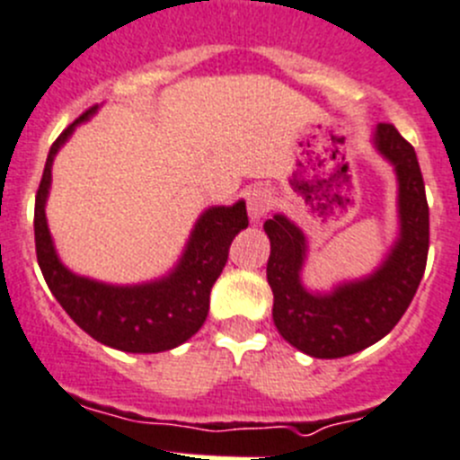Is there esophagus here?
<instances>
[{
  "instance_id": "esophagus-1",
  "label": "esophagus",
  "mask_w": 460,
  "mask_h": 460,
  "mask_svg": "<svg viewBox=\"0 0 460 460\" xmlns=\"http://www.w3.org/2000/svg\"><path fill=\"white\" fill-rule=\"evenodd\" d=\"M272 208V192L268 188H254L247 192V213L252 222H259L261 217L268 216Z\"/></svg>"
}]
</instances>
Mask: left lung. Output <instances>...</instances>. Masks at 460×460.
<instances>
[{
  "label": "left lung",
  "instance_id": "1",
  "mask_svg": "<svg viewBox=\"0 0 460 460\" xmlns=\"http://www.w3.org/2000/svg\"><path fill=\"white\" fill-rule=\"evenodd\" d=\"M372 145L397 177L399 231L379 268L341 281L327 293H315L302 281L308 259L304 231L283 213H274L263 225L270 238L272 320L283 341L313 358L356 354L388 336L409 308L427 265L429 206L415 149L393 124H379Z\"/></svg>",
  "mask_w": 460,
  "mask_h": 460
}]
</instances>
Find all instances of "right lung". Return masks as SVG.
I'll return each instance as SVG.
<instances>
[{"label": "right lung", "instance_id": "1", "mask_svg": "<svg viewBox=\"0 0 460 460\" xmlns=\"http://www.w3.org/2000/svg\"><path fill=\"white\" fill-rule=\"evenodd\" d=\"M100 106L85 111L56 138L47 154L36 195V254L56 302L88 336L102 345L128 354H158L195 336L208 315L210 288L226 265L231 240L247 229V208L238 199L231 206H208L197 217L181 259L163 277L131 286L97 281L72 272L51 240L45 206L51 188V165L75 128L93 118Z\"/></svg>", "mask_w": 460, "mask_h": 460}]
</instances>
